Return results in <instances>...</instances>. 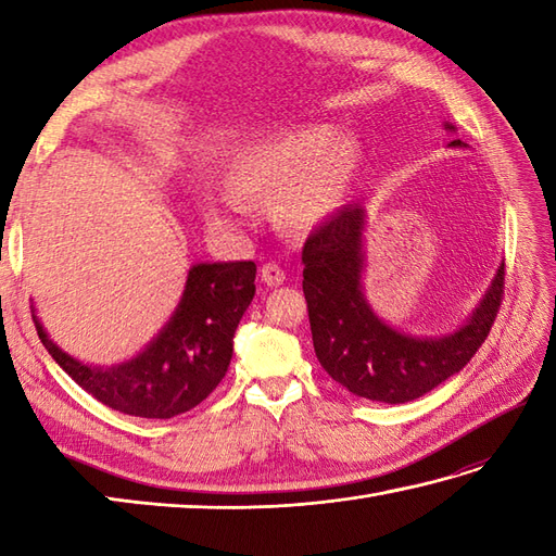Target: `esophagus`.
<instances>
[{"label": "esophagus", "instance_id": "34e87169", "mask_svg": "<svg viewBox=\"0 0 556 556\" xmlns=\"http://www.w3.org/2000/svg\"><path fill=\"white\" fill-rule=\"evenodd\" d=\"M260 277H263L267 287H279V285H285V279H287L285 269H281L277 263H265L263 269H260Z\"/></svg>", "mask_w": 556, "mask_h": 556}]
</instances>
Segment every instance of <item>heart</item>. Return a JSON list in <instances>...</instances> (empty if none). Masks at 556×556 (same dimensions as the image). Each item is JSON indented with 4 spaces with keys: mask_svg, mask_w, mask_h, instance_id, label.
I'll return each instance as SVG.
<instances>
[{
    "mask_svg": "<svg viewBox=\"0 0 556 556\" xmlns=\"http://www.w3.org/2000/svg\"><path fill=\"white\" fill-rule=\"evenodd\" d=\"M361 164V146L353 136L327 124L299 126L260 143L241 148L224 164L229 193L245 203H271L279 227L311 231L320 227L344 203ZM212 222H233L229 200L207 198Z\"/></svg>",
    "mask_w": 556,
    "mask_h": 556,
    "instance_id": "heart-1",
    "label": "heart"
}]
</instances>
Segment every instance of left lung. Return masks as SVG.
<instances>
[{
  "mask_svg": "<svg viewBox=\"0 0 556 556\" xmlns=\"http://www.w3.org/2000/svg\"><path fill=\"white\" fill-rule=\"evenodd\" d=\"M452 131V124H444ZM452 140V148H460ZM365 210L353 203L315 229L303 245V293L315 356L351 394L406 404L464 370L488 339L504 293L500 265L485 296L458 329L440 337H413L389 327L363 293Z\"/></svg>",
  "mask_w": 556,
  "mask_h": 556,
  "instance_id": "1",
  "label": "left lung"
}]
</instances>
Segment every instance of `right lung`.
I'll return each instance as SVG.
<instances>
[{
    "label": "right lung",
    "mask_w": 556,
    "mask_h": 556,
    "mask_svg": "<svg viewBox=\"0 0 556 556\" xmlns=\"http://www.w3.org/2000/svg\"><path fill=\"white\" fill-rule=\"evenodd\" d=\"M255 263H198L188 269L184 296L169 323L131 361L96 368L80 363L47 337L42 346L71 380L126 416L167 420L195 408L227 375L233 332L255 296Z\"/></svg>",
    "instance_id": "add662e5"
}]
</instances>
